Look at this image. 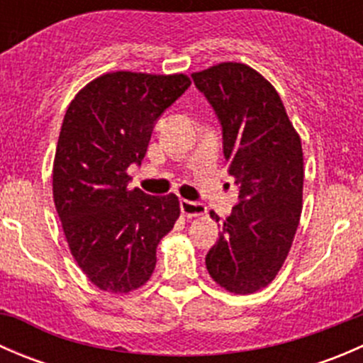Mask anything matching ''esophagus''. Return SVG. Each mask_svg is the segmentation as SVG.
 Masks as SVG:
<instances>
[{
	"label": "esophagus",
	"instance_id": "34e87169",
	"mask_svg": "<svg viewBox=\"0 0 363 363\" xmlns=\"http://www.w3.org/2000/svg\"><path fill=\"white\" fill-rule=\"evenodd\" d=\"M181 212L188 218H196L207 212V207L202 202H191V200H181Z\"/></svg>",
	"mask_w": 363,
	"mask_h": 363
}]
</instances>
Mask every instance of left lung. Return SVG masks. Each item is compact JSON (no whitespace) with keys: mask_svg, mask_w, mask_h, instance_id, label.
<instances>
[{"mask_svg":"<svg viewBox=\"0 0 363 363\" xmlns=\"http://www.w3.org/2000/svg\"><path fill=\"white\" fill-rule=\"evenodd\" d=\"M191 79L218 117L228 174L239 188L205 265L219 286L252 294L276 277L294 242L302 212V144L279 94L252 68L221 63Z\"/></svg>","mask_w":363,"mask_h":363,"instance_id":"1","label":"left lung"}]
</instances>
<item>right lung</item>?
Wrapping results in <instances>:
<instances>
[{"label": "right lung", "mask_w": 363, "mask_h": 363, "mask_svg": "<svg viewBox=\"0 0 363 363\" xmlns=\"http://www.w3.org/2000/svg\"><path fill=\"white\" fill-rule=\"evenodd\" d=\"M191 86L179 75L116 72L87 84L69 104L54 158L52 191L69 251L100 290L128 294L156 267L174 228L177 196L130 189L156 121Z\"/></svg>", "instance_id": "obj_1"}]
</instances>
